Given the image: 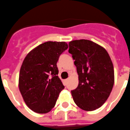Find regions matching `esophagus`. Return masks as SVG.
<instances>
[{
	"label": "esophagus",
	"instance_id": "obj_1",
	"mask_svg": "<svg viewBox=\"0 0 130 130\" xmlns=\"http://www.w3.org/2000/svg\"><path fill=\"white\" fill-rule=\"evenodd\" d=\"M64 82H65V83H66V82H68V79H65V80H64Z\"/></svg>",
	"mask_w": 130,
	"mask_h": 130
}]
</instances>
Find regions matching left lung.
<instances>
[{
    "mask_svg": "<svg viewBox=\"0 0 130 130\" xmlns=\"http://www.w3.org/2000/svg\"><path fill=\"white\" fill-rule=\"evenodd\" d=\"M68 52L74 60L79 84L71 91L77 106L86 111L95 110L105 103L115 82L114 67L105 48L89 40L69 43Z\"/></svg>",
    "mask_w": 130,
    "mask_h": 130,
    "instance_id": "8db88e82",
    "label": "left lung"
}]
</instances>
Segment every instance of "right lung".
I'll return each instance as SVG.
<instances>
[{"label":"right lung","mask_w":130,"mask_h":130,"mask_svg":"<svg viewBox=\"0 0 130 130\" xmlns=\"http://www.w3.org/2000/svg\"><path fill=\"white\" fill-rule=\"evenodd\" d=\"M68 48L65 42H45L29 52L24 60L19 75V89L25 104L35 112L51 111L64 89L58 76L56 63Z\"/></svg>","instance_id":"add662e5"}]
</instances>
